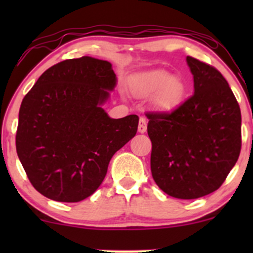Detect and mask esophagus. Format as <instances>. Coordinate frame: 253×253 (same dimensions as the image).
I'll use <instances>...</instances> for the list:
<instances>
[{"instance_id": "34e87169", "label": "esophagus", "mask_w": 253, "mask_h": 253, "mask_svg": "<svg viewBox=\"0 0 253 253\" xmlns=\"http://www.w3.org/2000/svg\"><path fill=\"white\" fill-rule=\"evenodd\" d=\"M147 129V123L144 118H140L139 120V126H138V132L139 133H145Z\"/></svg>"}]
</instances>
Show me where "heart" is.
Masks as SVG:
<instances>
[{
  "mask_svg": "<svg viewBox=\"0 0 253 253\" xmlns=\"http://www.w3.org/2000/svg\"><path fill=\"white\" fill-rule=\"evenodd\" d=\"M130 91L139 97H146L164 90L159 104L163 108H170L181 101L184 88L175 77L167 71H151L130 80Z\"/></svg>",
  "mask_w": 253,
  "mask_h": 253,
  "instance_id": "b5f03b06",
  "label": "heart"
}]
</instances>
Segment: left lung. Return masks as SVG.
Returning <instances> with one entry per match:
<instances>
[{
  "label": "left lung",
  "mask_w": 253,
  "mask_h": 253,
  "mask_svg": "<svg viewBox=\"0 0 253 253\" xmlns=\"http://www.w3.org/2000/svg\"><path fill=\"white\" fill-rule=\"evenodd\" d=\"M194 95L165 113H147L151 172L168 195L199 199L219 189L238 161L242 114L227 81L213 66L187 57Z\"/></svg>",
  "instance_id": "obj_1"
}]
</instances>
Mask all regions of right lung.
I'll return each instance as SVG.
<instances>
[{"label": "right lung", "mask_w": 253, "mask_h": 253, "mask_svg": "<svg viewBox=\"0 0 253 253\" xmlns=\"http://www.w3.org/2000/svg\"><path fill=\"white\" fill-rule=\"evenodd\" d=\"M117 85L112 64L92 57L47 69L22 100L16 152L32 185L58 202L96 191L108 164L138 129V115L112 119L102 108Z\"/></svg>", "instance_id": "obj_1"}]
</instances>
